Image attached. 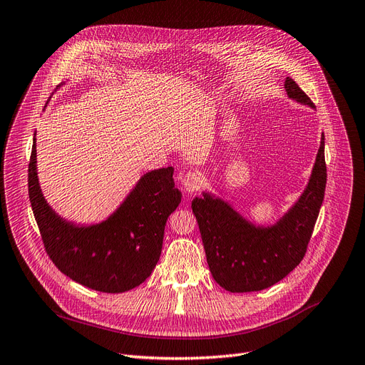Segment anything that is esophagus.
<instances>
[{
  "instance_id": "obj_1",
  "label": "esophagus",
  "mask_w": 365,
  "mask_h": 365,
  "mask_svg": "<svg viewBox=\"0 0 365 365\" xmlns=\"http://www.w3.org/2000/svg\"><path fill=\"white\" fill-rule=\"evenodd\" d=\"M202 183H204V179H202L201 174L197 173V171L186 173L183 179H182V185L186 189V192H191V194L200 191Z\"/></svg>"
}]
</instances>
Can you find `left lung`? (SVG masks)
<instances>
[{
    "label": "left lung",
    "instance_id": "8db88e82",
    "mask_svg": "<svg viewBox=\"0 0 365 365\" xmlns=\"http://www.w3.org/2000/svg\"><path fill=\"white\" fill-rule=\"evenodd\" d=\"M288 97L314 107L303 89L288 77ZM325 137L312 178L298 202L274 227L257 228L231 205L204 194L192 200L205 257L213 279L230 292H253L273 287L303 261L324 201L327 185Z\"/></svg>",
    "mask_w": 365,
    "mask_h": 365
}]
</instances>
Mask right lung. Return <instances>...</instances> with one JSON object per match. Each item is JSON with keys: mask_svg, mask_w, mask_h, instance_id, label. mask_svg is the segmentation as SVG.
Wrapping results in <instances>:
<instances>
[{"mask_svg": "<svg viewBox=\"0 0 365 365\" xmlns=\"http://www.w3.org/2000/svg\"><path fill=\"white\" fill-rule=\"evenodd\" d=\"M36 138L28 194L47 255L74 282L119 294L143 283L160 261L168 216L180 202L173 167L146 173L120 207L98 225L76 227L47 205L37 179Z\"/></svg>", "mask_w": 365, "mask_h": 365, "instance_id": "add662e5", "label": "right lung"}]
</instances>
